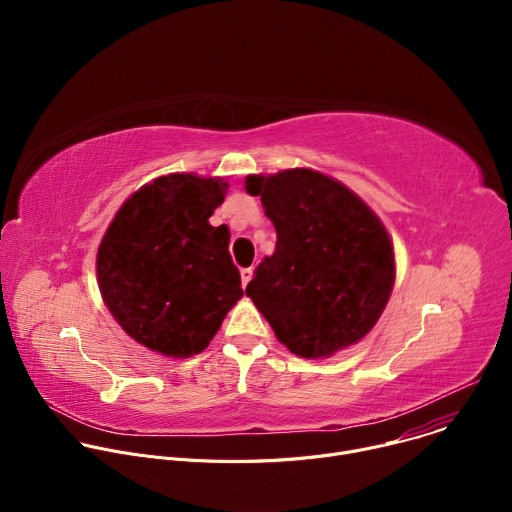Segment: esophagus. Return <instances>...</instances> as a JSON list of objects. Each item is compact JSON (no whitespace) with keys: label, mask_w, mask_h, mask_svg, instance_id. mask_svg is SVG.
<instances>
[{"label":"esophagus","mask_w":512,"mask_h":512,"mask_svg":"<svg viewBox=\"0 0 512 512\" xmlns=\"http://www.w3.org/2000/svg\"><path fill=\"white\" fill-rule=\"evenodd\" d=\"M253 277V267H243L241 269V281H243V287H247V283L251 281Z\"/></svg>","instance_id":"1"}]
</instances>
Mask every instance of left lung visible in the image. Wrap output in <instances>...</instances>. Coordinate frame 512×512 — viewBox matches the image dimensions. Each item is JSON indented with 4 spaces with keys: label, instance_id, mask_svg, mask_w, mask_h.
Listing matches in <instances>:
<instances>
[{
    "label": "left lung",
    "instance_id": "left-lung-1",
    "mask_svg": "<svg viewBox=\"0 0 512 512\" xmlns=\"http://www.w3.org/2000/svg\"><path fill=\"white\" fill-rule=\"evenodd\" d=\"M277 233L247 296L277 340L304 358H326L367 336L395 281L385 225L352 190L308 168L247 176Z\"/></svg>",
    "mask_w": 512,
    "mask_h": 512
}]
</instances>
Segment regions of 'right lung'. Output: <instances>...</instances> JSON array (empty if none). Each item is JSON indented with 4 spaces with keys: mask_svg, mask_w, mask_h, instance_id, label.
<instances>
[{
    "mask_svg": "<svg viewBox=\"0 0 512 512\" xmlns=\"http://www.w3.org/2000/svg\"><path fill=\"white\" fill-rule=\"evenodd\" d=\"M221 178L168 174L117 210L97 251L101 296L119 326L154 352H202L243 298L229 229L208 218L225 200Z\"/></svg>",
    "mask_w": 512,
    "mask_h": 512,
    "instance_id": "add662e5",
    "label": "right lung"
}]
</instances>
